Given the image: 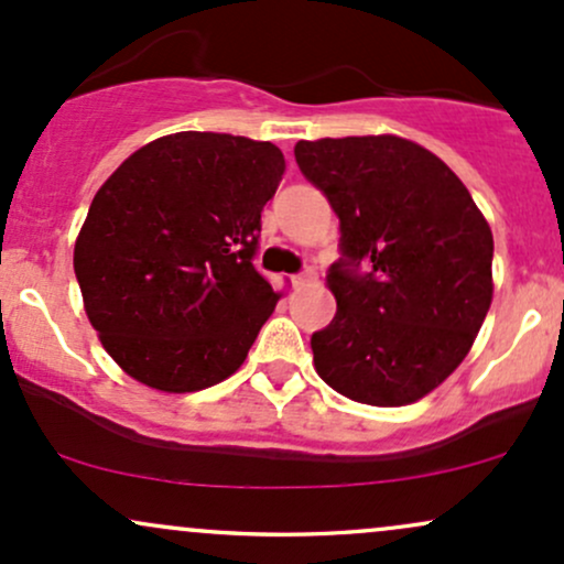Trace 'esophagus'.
I'll list each match as a JSON object with an SVG mask.
<instances>
[{
	"label": "esophagus",
	"instance_id": "obj_1",
	"mask_svg": "<svg viewBox=\"0 0 564 564\" xmlns=\"http://www.w3.org/2000/svg\"><path fill=\"white\" fill-rule=\"evenodd\" d=\"M313 281H315V272L313 270H305V272H300V275H292V286L294 289L307 286V283H313Z\"/></svg>",
	"mask_w": 564,
	"mask_h": 564
}]
</instances>
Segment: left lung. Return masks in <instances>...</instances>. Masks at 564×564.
<instances>
[{
	"mask_svg": "<svg viewBox=\"0 0 564 564\" xmlns=\"http://www.w3.org/2000/svg\"><path fill=\"white\" fill-rule=\"evenodd\" d=\"M294 158L339 219L337 313L311 337L315 372L361 404L423 399L490 311V225L444 160L399 135L296 141Z\"/></svg>",
	"mask_w": 564,
	"mask_h": 564,
	"instance_id": "8db88e82",
	"label": "left lung"
}]
</instances>
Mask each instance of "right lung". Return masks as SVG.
Returning a JSON list of instances; mask_svg holds the SVG:
<instances>
[{"label":"right lung","instance_id":"right-lung-1","mask_svg":"<svg viewBox=\"0 0 564 564\" xmlns=\"http://www.w3.org/2000/svg\"><path fill=\"white\" fill-rule=\"evenodd\" d=\"M283 171L270 141L182 131L135 150L101 184L74 275L122 372L165 393L238 372L281 300L253 253Z\"/></svg>","mask_w":564,"mask_h":564}]
</instances>
